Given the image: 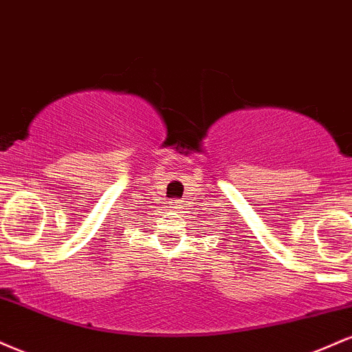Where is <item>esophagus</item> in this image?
Returning <instances> with one entry per match:
<instances>
[{
	"mask_svg": "<svg viewBox=\"0 0 352 352\" xmlns=\"http://www.w3.org/2000/svg\"><path fill=\"white\" fill-rule=\"evenodd\" d=\"M173 209L179 210L181 209V202H175V204H173Z\"/></svg>",
	"mask_w": 352,
	"mask_h": 352,
	"instance_id": "1",
	"label": "esophagus"
}]
</instances>
